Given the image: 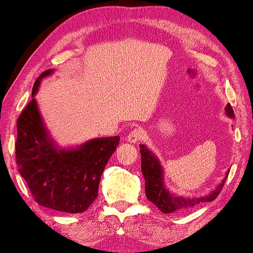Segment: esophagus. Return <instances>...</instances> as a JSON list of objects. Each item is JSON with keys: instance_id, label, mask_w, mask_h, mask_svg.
<instances>
[{"instance_id": "34e87169", "label": "esophagus", "mask_w": 253, "mask_h": 253, "mask_svg": "<svg viewBox=\"0 0 253 253\" xmlns=\"http://www.w3.org/2000/svg\"><path fill=\"white\" fill-rule=\"evenodd\" d=\"M143 136H144V133L140 129H133L129 134H127L126 138H127V141H129V143L136 144L140 139H143Z\"/></svg>"}]
</instances>
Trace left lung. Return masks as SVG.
<instances>
[{"label":"left lung","instance_id":"obj_1","mask_svg":"<svg viewBox=\"0 0 253 253\" xmlns=\"http://www.w3.org/2000/svg\"><path fill=\"white\" fill-rule=\"evenodd\" d=\"M226 113L228 116L234 117V110L230 103L226 107ZM140 155H141V171H143L145 178V193L146 198L153 203L161 212L164 213H174V212H183V211L191 209V207L198 205L200 203L212 202L221 192V189L224 184V181L217 186L215 191L211 195L203 197V198L188 199L182 198V197H175L169 193L165 189L164 183H162V169L161 166L154 157L151 151L147 150L145 145H139ZM228 176V174H227Z\"/></svg>","mask_w":253,"mask_h":253}]
</instances>
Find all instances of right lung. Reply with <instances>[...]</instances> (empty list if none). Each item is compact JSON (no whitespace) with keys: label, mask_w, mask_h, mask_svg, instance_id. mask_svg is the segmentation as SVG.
<instances>
[{"label":"right lung","mask_w":253,"mask_h":253,"mask_svg":"<svg viewBox=\"0 0 253 253\" xmlns=\"http://www.w3.org/2000/svg\"><path fill=\"white\" fill-rule=\"evenodd\" d=\"M51 71H43L37 78L32 95ZM119 144L120 137L115 136L89 140L76 150H56L32 99L17 120L16 164L39 205L81 213L98 196L100 178Z\"/></svg>","instance_id":"1"}]
</instances>
